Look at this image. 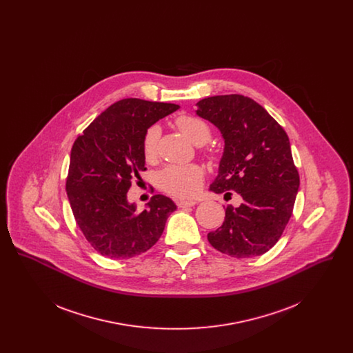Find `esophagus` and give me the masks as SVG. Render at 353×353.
<instances>
[{"label": "esophagus", "mask_w": 353, "mask_h": 353, "mask_svg": "<svg viewBox=\"0 0 353 353\" xmlns=\"http://www.w3.org/2000/svg\"><path fill=\"white\" fill-rule=\"evenodd\" d=\"M197 202L193 201V200H180L177 201V206L179 208H190V206H194Z\"/></svg>", "instance_id": "esophagus-1"}]
</instances>
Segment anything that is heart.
<instances>
[{
	"instance_id": "b5f03b06",
	"label": "heart",
	"mask_w": 353,
	"mask_h": 353,
	"mask_svg": "<svg viewBox=\"0 0 353 353\" xmlns=\"http://www.w3.org/2000/svg\"><path fill=\"white\" fill-rule=\"evenodd\" d=\"M179 130L196 145L206 144L210 140L212 130L201 118L193 115H181L176 119ZM161 130L157 124L151 125L143 137V154L145 159H152L156 154L157 141ZM203 179V170L199 165H168L159 174L160 186L173 196L188 197L197 193Z\"/></svg>"
}]
</instances>
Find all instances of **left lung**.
<instances>
[{"mask_svg": "<svg viewBox=\"0 0 353 353\" xmlns=\"http://www.w3.org/2000/svg\"><path fill=\"white\" fill-rule=\"evenodd\" d=\"M197 107L196 114L213 123L225 140L210 190H233L243 200L226 208L222 226L208 241L234 258L262 255L283 233L299 189L288 136L261 104L243 95L205 98Z\"/></svg>", "mask_w": 353, "mask_h": 353, "instance_id": "left-lung-1", "label": "left lung"}]
</instances>
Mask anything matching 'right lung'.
<instances>
[{
	"mask_svg": "<svg viewBox=\"0 0 353 353\" xmlns=\"http://www.w3.org/2000/svg\"><path fill=\"white\" fill-rule=\"evenodd\" d=\"M179 108L172 103L123 99L77 137L66 180L68 201L85 239L101 255L127 259L150 250L176 210L169 197L154 194L147 209L136 212L127 192L147 169L145 131Z\"/></svg>",
	"mask_w": 353,
	"mask_h": 353,
	"instance_id": "1",
	"label": "right lung"
}]
</instances>
